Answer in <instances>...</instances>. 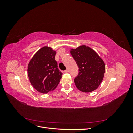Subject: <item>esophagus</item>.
Instances as JSON below:
<instances>
[{"label":"esophagus","mask_w":133,"mask_h":133,"mask_svg":"<svg viewBox=\"0 0 133 133\" xmlns=\"http://www.w3.org/2000/svg\"><path fill=\"white\" fill-rule=\"evenodd\" d=\"M69 72V70H68V69L66 70H65V71H64V73H68Z\"/></svg>","instance_id":"esophagus-1"}]
</instances>
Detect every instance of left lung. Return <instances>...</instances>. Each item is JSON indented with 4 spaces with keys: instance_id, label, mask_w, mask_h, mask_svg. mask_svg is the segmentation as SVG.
I'll list each match as a JSON object with an SVG mask.
<instances>
[{
    "instance_id": "1",
    "label": "left lung",
    "mask_w": 133,
    "mask_h": 133,
    "mask_svg": "<svg viewBox=\"0 0 133 133\" xmlns=\"http://www.w3.org/2000/svg\"><path fill=\"white\" fill-rule=\"evenodd\" d=\"M70 53L79 68L74 79L76 87L84 92L96 90L104 78L105 64L103 60L95 50L84 45L71 49Z\"/></svg>"
}]
</instances>
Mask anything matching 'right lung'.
Masks as SVG:
<instances>
[{"label":"right lung","instance_id":"obj_1","mask_svg":"<svg viewBox=\"0 0 133 133\" xmlns=\"http://www.w3.org/2000/svg\"><path fill=\"white\" fill-rule=\"evenodd\" d=\"M56 51L45 46L38 50L28 65V75L34 89L46 94L54 90L60 82L62 73L55 60Z\"/></svg>","mask_w":133,"mask_h":133}]
</instances>
